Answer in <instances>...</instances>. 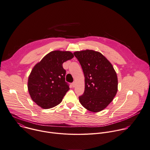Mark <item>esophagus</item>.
I'll use <instances>...</instances> for the list:
<instances>
[{
	"instance_id": "obj_1",
	"label": "esophagus",
	"mask_w": 150,
	"mask_h": 150,
	"mask_svg": "<svg viewBox=\"0 0 150 150\" xmlns=\"http://www.w3.org/2000/svg\"><path fill=\"white\" fill-rule=\"evenodd\" d=\"M75 85H76V83L75 82H74L72 83V85L73 87H75Z\"/></svg>"
}]
</instances>
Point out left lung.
<instances>
[{
	"mask_svg": "<svg viewBox=\"0 0 150 150\" xmlns=\"http://www.w3.org/2000/svg\"><path fill=\"white\" fill-rule=\"evenodd\" d=\"M74 54L85 76V91L79 100L89 111L100 112L112 102L117 93L116 72L112 64L99 52L86 50Z\"/></svg>",
	"mask_w": 150,
	"mask_h": 150,
	"instance_id": "1",
	"label": "left lung"
}]
</instances>
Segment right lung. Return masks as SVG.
<instances>
[{"mask_svg": "<svg viewBox=\"0 0 150 150\" xmlns=\"http://www.w3.org/2000/svg\"><path fill=\"white\" fill-rule=\"evenodd\" d=\"M73 57L70 51H53L33 67L28 79V91L38 106L47 109L62 102L69 89L62 64Z\"/></svg>", "mask_w": 150, "mask_h": 150, "instance_id": "obj_1", "label": "right lung"}]
</instances>
